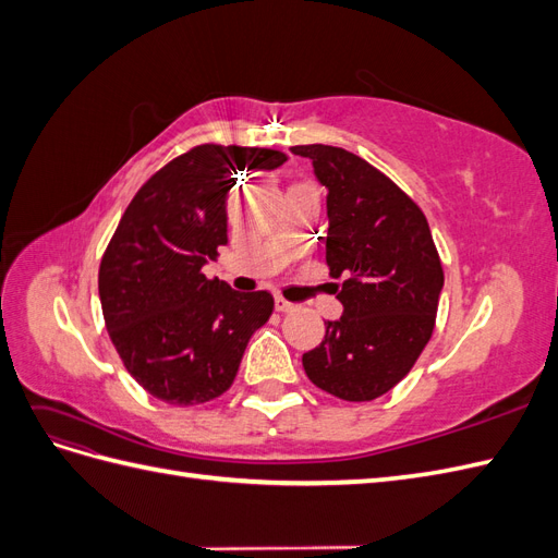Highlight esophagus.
Here are the masks:
<instances>
[{
	"label": "esophagus",
	"mask_w": 558,
	"mask_h": 558,
	"mask_svg": "<svg viewBox=\"0 0 558 558\" xmlns=\"http://www.w3.org/2000/svg\"><path fill=\"white\" fill-rule=\"evenodd\" d=\"M275 310H277V312H281V314H289V312H293V310H295V305H293V302H289V300L277 298V300H275Z\"/></svg>",
	"instance_id": "1"
}]
</instances>
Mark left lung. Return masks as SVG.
<instances>
[{
  "mask_svg": "<svg viewBox=\"0 0 558 558\" xmlns=\"http://www.w3.org/2000/svg\"><path fill=\"white\" fill-rule=\"evenodd\" d=\"M328 189L326 263L344 277V314L302 356L320 391L349 402L384 396L428 344L445 286L424 211L377 167L344 148L293 146Z\"/></svg>",
  "mask_w": 558,
  "mask_h": 558,
  "instance_id": "1",
  "label": "left lung"
}]
</instances>
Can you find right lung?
<instances>
[{
    "label": "right lung",
    "instance_id": "add662e5",
    "mask_svg": "<svg viewBox=\"0 0 558 558\" xmlns=\"http://www.w3.org/2000/svg\"><path fill=\"white\" fill-rule=\"evenodd\" d=\"M283 162L272 148L202 144L128 205L99 263V302L118 356L154 398L191 408L223 396L272 314L267 291H232L202 267L228 244L226 199L238 177Z\"/></svg>",
    "mask_w": 558,
    "mask_h": 558
}]
</instances>
